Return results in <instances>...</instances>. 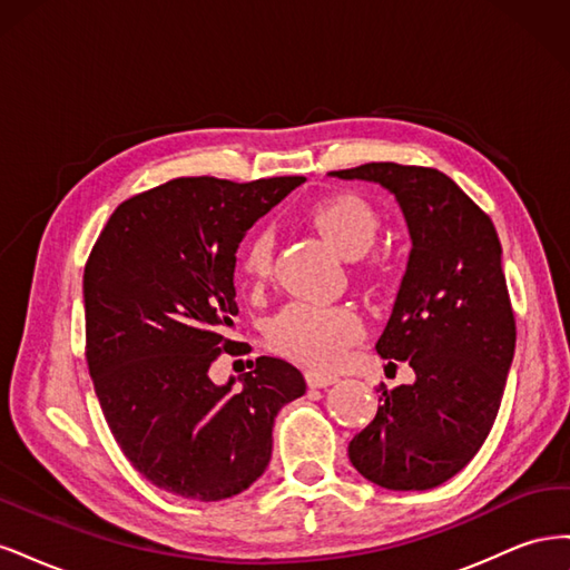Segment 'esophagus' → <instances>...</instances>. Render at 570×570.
<instances>
[{
    "label": "esophagus",
    "instance_id": "obj_1",
    "mask_svg": "<svg viewBox=\"0 0 570 570\" xmlns=\"http://www.w3.org/2000/svg\"><path fill=\"white\" fill-rule=\"evenodd\" d=\"M333 383H337L335 375H323V373H316V371H308V373H306V385L312 387V390L331 387Z\"/></svg>",
    "mask_w": 570,
    "mask_h": 570
}]
</instances>
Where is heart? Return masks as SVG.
Returning a JSON list of instances; mask_svg holds the SVG:
<instances>
[{
  "instance_id": "obj_1",
  "label": "heart",
  "mask_w": 570,
  "mask_h": 570,
  "mask_svg": "<svg viewBox=\"0 0 570 570\" xmlns=\"http://www.w3.org/2000/svg\"><path fill=\"white\" fill-rule=\"evenodd\" d=\"M306 218L323 239L344 258H361L381 233L373 206L354 195H333L308 206ZM273 239L268 230H254L237 254V273L247 285H262L271 273ZM364 335V321L352 306H318L292 302L268 325L271 347L321 371L337 368L352 344Z\"/></svg>"
}]
</instances>
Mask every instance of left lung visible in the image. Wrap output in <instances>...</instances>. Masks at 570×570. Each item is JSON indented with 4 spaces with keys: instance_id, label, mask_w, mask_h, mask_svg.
I'll return each instance as SVG.
<instances>
[{
    "instance_id": "obj_1",
    "label": "left lung",
    "mask_w": 570,
    "mask_h": 570,
    "mask_svg": "<svg viewBox=\"0 0 570 570\" xmlns=\"http://www.w3.org/2000/svg\"><path fill=\"white\" fill-rule=\"evenodd\" d=\"M383 185L400 202L411 254L375 344L416 383L381 385L375 419L350 461L387 490H430L456 475L490 435L515 350V318L490 216L438 168L392 161L333 170Z\"/></svg>"
}]
</instances>
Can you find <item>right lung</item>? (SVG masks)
I'll use <instances>...</instances> for the list:
<instances>
[{
	"label": "right lung",
	"mask_w": 570,
	"mask_h": 570,
	"mask_svg": "<svg viewBox=\"0 0 570 570\" xmlns=\"http://www.w3.org/2000/svg\"><path fill=\"white\" fill-rule=\"evenodd\" d=\"M302 176L176 178L118 204L82 275L85 358L101 413L132 469L197 502L245 492L266 471L278 411L306 392L258 356L243 387L214 385L228 340L235 252Z\"/></svg>",
	"instance_id": "add662e5"
}]
</instances>
